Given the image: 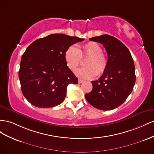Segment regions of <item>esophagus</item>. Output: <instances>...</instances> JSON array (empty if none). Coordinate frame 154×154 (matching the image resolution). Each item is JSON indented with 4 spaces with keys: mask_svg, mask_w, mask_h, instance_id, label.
Here are the masks:
<instances>
[{
    "mask_svg": "<svg viewBox=\"0 0 154 154\" xmlns=\"http://www.w3.org/2000/svg\"><path fill=\"white\" fill-rule=\"evenodd\" d=\"M84 82V81L81 79H78V82H79V83H82V82Z\"/></svg>",
    "mask_w": 154,
    "mask_h": 154,
    "instance_id": "obj_1",
    "label": "esophagus"
}]
</instances>
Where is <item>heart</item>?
<instances>
[{"instance_id": "obj_1", "label": "heart", "mask_w": 154, "mask_h": 154, "mask_svg": "<svg viewBox=\"0 0 154 154\" xmlns=\"http://www.w3.org/2000/svg\"><path fill=\"white\" fill-rule=\"evenodd\" d=\"M88 57L85 61L84 68L77 69L75 73L83 79L94 78L96 75H101L106 71L108 60L103 54L99 44L88 42L77 48L75 46H69L64 53V59L68 67L74 71L79 66L82 58Z\"/></svg>"}]
</instances>
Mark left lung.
I'll return each instance as SVG.
<instances>
[{
	"label": "left lung",
	"instance_id": "left-lung-1",
	"mask_svg": "<svg viewBox=\"0 0 154 154\" xmlns=\"http://www.w3.org/2000/svg\"><path fill=\"white\" fill-rule=\"evenodd\" d=\"M89 40L104 46L108 66L102 76L91 82L93 89L85 98L96 108L111 110L121 106L133 90L135 82L134 60L129 50L116 37L103 35Z\"/></svg>",
	"mask_w": 154,
	"mask_h": 154
}]
</instances>
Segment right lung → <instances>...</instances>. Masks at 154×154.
<instances>
[{"instance_id": "obj_1", "label": "right lung", "mask_w": 154, "mask_h": 154, "mask_svg": "<svg viewBox=\"0 0 154 154\" xmlns=\"http://www.w3.org/2000/svg\"><path fill=\"white\" fill-rule=\"evenodd\" d=\"M85 38L62 33L35 41L22 56L19 72L24 97L35 106L52 108L62 103L69 84L78 79L64 59L67 48Z\"/></svg>"}]
</instances>
